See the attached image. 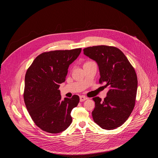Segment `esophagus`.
I'll return each instance as SVG.
<instances>
[{"mask_svg": "<svg viewBox=\"0 0 158 158\" xmlns=\"http://www.w3.org/2000/svg\"><path fill=\"white\" fill-rule=\"evenodd\" d=\"M87 99H88V98H87V97L84 96H80V101H81V102L84 101H85V100Z\"/></svg>", "mask_w": 158, "mask_h": 158, "instance_id": "1", "label": "esophagus"}]
</instances>
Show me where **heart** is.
Wrapping results in <instances>:
<instances>
[{
    "label": "heart",
    "instance_id": "obj_1",
    "mask_svg": "<svg viewBox=\"0 0 158 158\" xmlns=\"http://www.w3.org/2000/svg\"><path fill=\"white\" fill-rule=\"evenodd\" d=\"M88 62H86V63H88Z\"/></svg>",
    "mask_w": 158,
    "mask_h": 158
}]
</instances>
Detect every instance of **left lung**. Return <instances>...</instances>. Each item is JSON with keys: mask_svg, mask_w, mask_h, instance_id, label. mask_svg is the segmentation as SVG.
<instances>
[{"mask_svg": "<svg viewBox=\"0 0 158 158\" xmlns=\"http://www.w3.org/2000/svg\"><path fill=\"white\" fill-rule=\"evenodd\" d=\"M83 51L97 62L99 82L110 87L103 101L99 97L93 98L94 121L104 129H114L126 121L134 109L138 89L136 72L124 53L115 47L97 46Z\"/></svg>", "mask_w": 158, "mask_h": 158, "instance_id": "left-lung-1", "label": "left lung"}]
</instances>
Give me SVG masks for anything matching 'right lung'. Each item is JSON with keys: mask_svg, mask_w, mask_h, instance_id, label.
Listing matches in <instances>:
<instances>
[{"mask_svg": "<svg viewBox=\"0 0 158 158\" xmlns=\"http://www.w3.org/2000/svg\"><path fill=\"white\" fill-rule=\"evenodd\" d=\"M81 48L54 51L39 55L25 76L24 99L29 113L42 130L52 134L65 131L73 121L71 112L79 97L61 99L59 88L69 66L79 56Z\"/></svg>", "mask_w": 158, "mask_h": 158, "instance_id": "obj_1", "label": "right lung"}]
</instances>
